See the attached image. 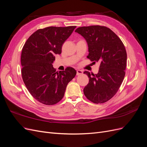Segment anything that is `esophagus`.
<instances>
[{
    "instance_id": "obj_1",
    "label": "esophagus",
    "mask_w": 147,
    "mask_h": 147,
    "mask_svg": "<svg viewBox=\"0 0 147 147\" xmlns=\"http://www.w3.org/2000/svg\"><path fill=\"white\" fill-rule=\"evenodd\" d=\"M83 74V71L81 70H77V75H82Z\"/></svg>"
}]
</instances>
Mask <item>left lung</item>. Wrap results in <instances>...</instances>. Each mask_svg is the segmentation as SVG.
I'll use <instances>...</instances> for the list:
<instances>
[{
	"mask_svg": "<svg viewBox=\"0 0 147 147\" xmlns=\"http://www.w3.org/2000/svg\"><path fill=\"white\" fill-rule=\"evenodd\" d=\"M75 32L82 35L88 43V58L94 63L100 62L97 74L91 76L88 71L84 72L90 78L84 94L93 103H104L116 94L125 76V47L121 39L105 26H84Z\"/></svg>",
	"mask_w": 147,
	"mask_h": 147,
	"instance_id": "8db88e82",
	"label": "left lung"
}]
</instances>
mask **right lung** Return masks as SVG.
Wrapping results in <instances>:
<instances>
[{"instance_id":"obj_1","label":"right lung","mask_w":147,"mask_h":147,"mask_svg":"<svg viewBox=\"0 0 147 147\" xmlns=\"http://www.w3.org/2000/svg\"><path fill=\"white\" fill-rule=\"evenodd\" d=\"M75 28L50 26L38 29L23 46L21 56L23 80L30 94L43 104L59 102L67 84L77 74L71 67L56 72L52 65L55 56L61 54L63 43Z\"/></svg>"}]
</instances>
